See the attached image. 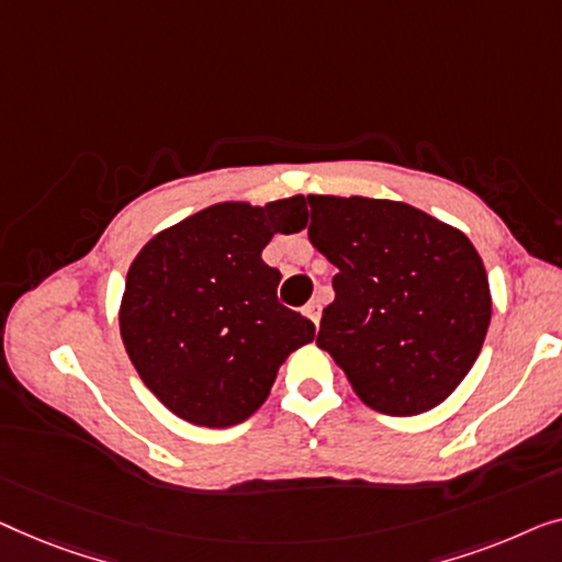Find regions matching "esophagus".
I'll list each match as a JSON object with an SVG mask.
<instances>
[{
    "label": "esophagus",
    "mask_w": 562,
    "mask_h": 562,
    "mask_svg": "<svg viewBox=\"0 0 562 562\" xmlns=\"http://www.w3.org/2000/svg\"><path fill=\"white\" fill-rule=\"evenodd\" d=\"M321 311H323V305H321V297H315V300H311V303H307V307H305V315L307 318H311L315 326H318L321 323Z\"/></svg>",
    "instance_id": "34e87169"
}]
</instances>
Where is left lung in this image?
<instances>
[{
  "label": "left lung",
  "instance_id": "8db88e82",
  "mask_svg": "<svg viewBox=\"0 0 562 562\" xmlns=\"http://www.w3.org/2000/svg\"><path fill=\"white\" fill-rule=\"evenodd\" d=\"M311 244L338 267L315 344L363 405L428 413L469 374L492 321V292L469 236L415 205L307 195Z\"/></svg>",
  "mask_w": 562,
  "mask_h": 562
}]
</instances>
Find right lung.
Wrapping results in <instances>:
<instances>
[{
	"label": "right lung",
	"instance_id": "right-lung-1",
	"mask_svg": "<svg viewBox=\"0 0 562 562\" xmlns=\"http://www.w3.org/2000/svg\"><path fill=\"white\" fill-rule=\"evenodd\" d=\"M307 224L303 195L209 205L149 239L126 272L124 349L170 413L203 428L255 415L278 369L315 338L305 315L278 300L282 274L265 265L274 234Z\"/></svg>",
	"mask_w": 562,
	"mask_h": 562
}]
</instances>
